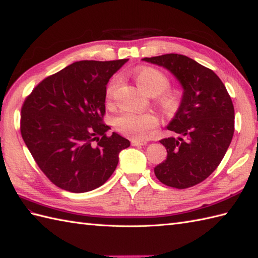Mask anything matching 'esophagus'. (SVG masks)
<instances>
[{
    "label": "esophagus",
    "mask_w": 258,
    "mask_h": 258,
    "mask_svg": "<svg viewBox=\"0 0 258 258\" xmlns=\"http://www.w3.org/2000/svg\"><path fill=\"white\" fill-rule=\"evenodd\" d=\"M131 144H132L133 146H142V145H145L146 142L139 141V140H132L131 141Z\"/></svg>",
    "instance_id": "1"
}]
</instances>
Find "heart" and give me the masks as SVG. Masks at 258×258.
<instances>
[{
    "mask_svg": "<svg viewBox=\"0 0 258 258\" xmlns=\"http://www.w3.org/2000/svg\"><path fill=\"white\" fill-rule=\"evenodd\" d=\"M135 80L139 86L149 95L156 96L165 92L171 81L162 71L156 68L145 67L135 71ZM119 78L117 75L109 80L105 89V97L107 102L113 100L114 92L116 90ZM161 104L166 112H175L180 104L177 93H167L161 98ZM114 126L119 133L130 138L142 140L145 139L157 126V118L151 113H131L123 112L114 118Z\"/></svg>",
    "mask_w": 258,
    "mask_h": 258,
    "instance_id": "1",
    "label": "heart"
}]
</instances>
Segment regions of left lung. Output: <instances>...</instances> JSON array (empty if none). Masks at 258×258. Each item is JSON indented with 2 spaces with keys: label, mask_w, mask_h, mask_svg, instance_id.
I'll list each match as a JSON object with an SVG mask.
<instances>
[{
  "label": "left lung",
  "mask_w": 258,
  "mask_h": 258,
  "mask_svg": "<svg viewBox=\"0 0 258 258\" xmlns=\"http://www.w3.org/2000/svg\"><path fill=\"white\" fill-rule=\"evenodd\" d=\"M143 59L171 71L184 89L178 111L167 126L178 138L160 141L167 157L154 168L155 176L169 187H191L215 171L231 144L232 98L211 69L187 56L171 53Z\"/></svg>",
  "instance_id": "obj_1"
}]
</instances>
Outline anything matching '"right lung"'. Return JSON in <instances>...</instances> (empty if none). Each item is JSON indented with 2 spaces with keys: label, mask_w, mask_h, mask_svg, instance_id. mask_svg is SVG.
I'll return each instance as SVG.
<instances>
[{
  "label": "right lung",
  "mask_w": 258,
  "mask_h": 258,
  "mask_svg": "<svg viewBox=\"0 0 258 258\" xmlns=\"http://www.w3.org/2000/svg\"><path fill=\"white\" fill-rule=\"evenodd\" d=\"M127 62L79 61L40 82L21 108L27 149L57 187L84 193L111 177L130 141L104 123L109 78Z\"/></svg>",
  "instance_id": "1"
}]
</instances>
